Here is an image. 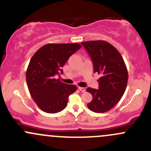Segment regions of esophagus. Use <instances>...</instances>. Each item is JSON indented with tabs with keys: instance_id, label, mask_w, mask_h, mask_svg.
Here are the masks:
<instances>
[{
	"instance_id": "esophagus-1",
	"label": "esophagus",
	"mask_w": 151,
	"mask_h": 151,
	"mask_svg": "<svg viewBox=\"0 0 151 151\" xmlns=\"http://www.w3.org/2000/svg\"><path fill=\"white\" fill-rule=\"evenodd\" d=\"M78 89L80 90V91H82V92H85V88H83V87H78Z\"/></svg>"
}]
</instances>
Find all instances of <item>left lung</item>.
<instances>
[{"instance_id":"left-lung-1","label":"left lung","mask_w":151,"mask_h":151,"mask_svg":"<svg viewBox=\"0 0 151 151\" xmlns=\"http://www.w3.org/2000/svg\"><path fill=\"white\" fill-rule=\"evenodd\" d=\"M92 59L94 73L101 77L99 89L88 88L93 96L87 104L88 109L98 113L109 111L121 100L128 83V71L121 53L106 41L82 42Z\"/></svg>"}]
</instances>
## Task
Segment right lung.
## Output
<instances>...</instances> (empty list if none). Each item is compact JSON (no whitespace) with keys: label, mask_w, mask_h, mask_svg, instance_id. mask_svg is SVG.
<instances>
[{"label":"right lung","mask_w":151,"mask_h":151,"mask_svg":"<svg viewBox=\"0 0 151 151\" xmlns=\"http://www.w3.org/2000/svg\"><path fill=\"white\" fill-rule=\"evenodd\" d=\"M82 45L73 44H47L35 52L26 71L29 92L35 103L44 112L56 113L67 105L68 98L77 91V86L67 85L55 79L63 74L62 67L70 56Z\"/></svg>","instance_id":"right-lung-1"}]
</instances>
